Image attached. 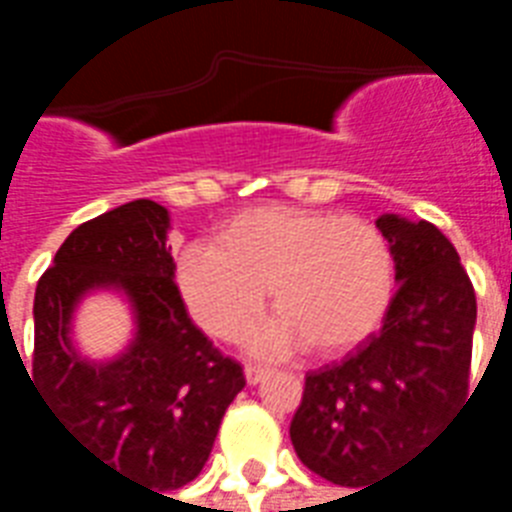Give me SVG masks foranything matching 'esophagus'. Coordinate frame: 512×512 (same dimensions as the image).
Wrapping results in <instances>:
<instances>
[{
    "instance_id": "obj_1",
    "label": "esophagus",
    "mask_w": 512,
    "mask_h": 512,
    "mask_svg": "<svg viewBox=\"0 0 512 512\" xmlns=\"http://www.w3.org/2000/svg\"><path fill=\"white\" fill-rule=\"evenodd\" d=\"M244 376H246V384H260L263 378L268 376V367H260V365H246L244 367Z\"/></svg>"
}]
</instances>
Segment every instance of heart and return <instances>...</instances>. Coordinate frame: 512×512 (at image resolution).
<instances>
[{
	"mask_svg": "<svg viewBox=\"0 0 512 512\" xmlns=\"http://www.w3.org/2000/svg\"><path fill=\"white\" fill-rule=\"evenodd\" d=\"M180 299L202 332L238 340L255 321L266 288L279 312L255 326V356L351 351L384 318L395 263L376 224L337 213L260 205L233 216L216 246H189L178 260Z\"/></svg>",
	"mask_w": 512,
	"mask_h": 512,
	"instance_id": "heart-1",
	"label": "heart"
}]
</instances>
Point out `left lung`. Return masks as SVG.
Returning a JSON list of instances; mask_svg holds the SVG:
<instances>
[{"mask_svg":"<svg viewBox=\"0 0 512 512\" xmlns=\"http://www.w3.org/2000/svg\"><path fill=\"white\" fill-rule=\"evenodd\" d=\"M376 227L397 279L384 326L340 365L307 373L290 422L301 463L345 488L376 485L469 395L477 299L455 246L397 213Z\"/></svg>","mask_w":512,"mask_h":512,"instance_id":"8db88e82","label":"left lung"}]
</instances>
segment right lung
Listing matches in <instances>:
<instances>
[{"label":"right lung","instance_id":"obj_1","mask_svg":"<svg viewBox=\"0 0 512 512\" xmlns=\"http://www.w3.org/2000/svg\"><path fill=\"white\" fill-rule=\"evenodd\" d=\"M167 230V208L153 200L79 224L35 290L32 356V381L71 436L161 496L202 472L224 411L246 384L241 365L191 323ZM101 287L120 289L137 318L135 340L112 363H90L70 343L75 304Z\"/></svg>","mask_w":512,"mask_h":512}]
</instances>
